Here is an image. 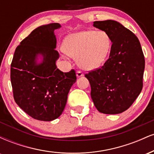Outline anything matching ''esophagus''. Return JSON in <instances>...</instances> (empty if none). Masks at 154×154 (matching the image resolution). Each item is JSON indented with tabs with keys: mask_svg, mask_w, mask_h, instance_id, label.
<instances>
[{
	"mask_svg": "<svg viewBox=\"0 0 154 154\" xmlns=\"http://www.w3.org/2000/svg\"><path fill=\"white\" fill-rule=\"evenodd\" d=\"M83 75H84V74L82 73V72H81V71H77V77H82Z\"/></svg>",
	"mask_w": 154,
	"mask_h": 154,
	"instance_id": "1",
	"label": "esophagus"
}]
</instances>
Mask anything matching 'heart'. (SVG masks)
<instances>
[{"mask_svg":"<svg viewBox=\"0 0 154 154\" xmlns=\"http://www.w3.org/2000/svg\"><path fill=\"white\" fill-rule=\"evenodd\" d=\"M111 46L110 37L104 31L85 30L70 35L65 39L63 51L86 70H93L103 64Z\"/></svg>","mask_w":154,"mask_h":154,"instance_id":"b5f03b06","label":"heart"}]
</instances>
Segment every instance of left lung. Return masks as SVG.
<instances>
[{"mask_svg":"<svg viewBox=\"0 0 154 154\" xmlns=\"http://www.w3.org/2000/svg\"><path fill=\"white\" fill-rule=\"evenodd\" d=\"M93 26L106 32L112 45L103 66L85 74L91 84V98L100 113L120 114L131 106L142 91L143 53L138 38L120 23L96 21Z\"/></svg>","mask_w":154,"mask_h":154,"instance_id":"1","label":"left lung"}]
</instances>
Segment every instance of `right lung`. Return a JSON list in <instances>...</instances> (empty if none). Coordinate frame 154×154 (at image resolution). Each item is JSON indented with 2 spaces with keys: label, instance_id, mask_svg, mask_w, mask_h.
<instances>
[{
  "label": "right lung",
  "instance_id": "1",
  "mask_svg": "<svg viewBox=\"0 0 154 154\" xmlns=\"http://www.w3.org/2000/svg\"><path fill=\"white\" fill-rule=\"evenodd\" d=\"M61 27L51 23L35 29L16 48L11 64V82L16 103L35 119L49 122L62 114L67 95L77 80L75 71H60L55 50L54 30ZM39 54L43 57L38 64Z\"/></svg>",
  "mask_w": 154,
  "mask_h": 154
}]
</instances>
